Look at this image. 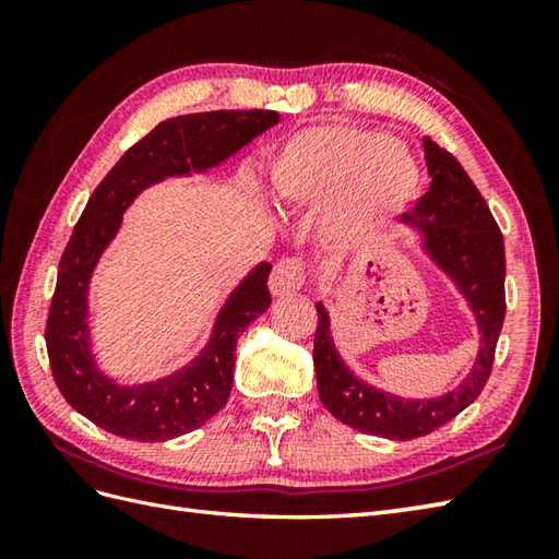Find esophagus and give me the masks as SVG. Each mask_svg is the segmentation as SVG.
I'll use <instances>...</instances> for the list:
<instances>
[{"label":"esophagus","instance_id":"1","mask_svg":"<svg viewBox=\"0 0 559 559\" xmlns=\"http://www.w3.org/2000/svg\"><path fill=\"white\" fill-rule=\"evenodd\" d=\"M305 286V266L298 259H281L271 271L269 288L281 298V295H293Z\"/></svg>","mask_w":559,"mask_h":559}]
</instances>
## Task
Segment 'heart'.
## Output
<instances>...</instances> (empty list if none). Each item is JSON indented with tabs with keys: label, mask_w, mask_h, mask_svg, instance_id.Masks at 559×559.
<instances>
[{
	"label": "heart",
	"mask_w": 559,
	"mask_h": 559,
	"mask_svg": "<svg viewBox=\"0 0 559 559\" xmlns=\"http://www.w3.org/2000/svg\"><path fill=\"white\" fill-rule=\"evenodd\" d=\"M271 194L283 206L326 209L324 230L350 242L406 209L420 170L408 148L386 134L350 124H314L293 134L271 163Z\"/></svg>",
	"instance_id": "1"
}]
</instances>
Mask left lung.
I'll return each instance as SVG.
<instances>
[{
    "label": "left lung",
    "instance_id": "1",
    "mask_svg": "<svg viewBox=\"0 0 559 559\" xmlns=\"http://www.w3.org/2000/svg\"><path fill=\"white\" fill-rule=\"evenodd\" d=\"M423 151L432 182L413 211L403 213L401 223L418 235L423 254L454 283L476 317L480 346L466 379L432 399H403L365 382L341 358L326 307L317 302L314 370L319 399L336 420L353 430L386 439L430 435L468 408L492 372L495 346L504 322L502 233L459 160L427 136H423Z\"/></svg>",
    "mask_w": 559,
    "mask_h": 559
}]
</instances>
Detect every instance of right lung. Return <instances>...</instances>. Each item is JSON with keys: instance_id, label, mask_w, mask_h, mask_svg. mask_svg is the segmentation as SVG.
Masks as SVG:
<instances>
[{"instance_id": "obj_1", "label": "right lung", "mask_w": 559, "mask_h": 559, "mask_svg": "<svg viewBox=\"0 0 559 559\" xmlns=\"http://www.w3.org/2000/svg\"><path fill=\"white\" fill-rule=\"evenodd\" d=\"M278 122L281 115L273 110L173 117L129 148L96 187L59 259L45 326L55 382L83 418L117 437L165 442L197 430L225 406L233 389L237 338L271 305L266 288L271 264L259 261L237 283L194 360L144 384H120L98 367L88 324L91 278L120 233L124 211L144 189L168 177H192L216 168Z\"/></svg>"}]
</instances>
